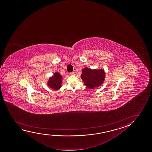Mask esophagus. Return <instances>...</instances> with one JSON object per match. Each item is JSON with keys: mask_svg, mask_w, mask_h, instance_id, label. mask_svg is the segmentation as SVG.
<instances>
[{"mask_svg": "<svg viewBox=\"0 0 152 152\" xmlns=\"http://www.w3.org/2000/svg\"><path fill=\"white\" fill-rule=\"evenodd\" d=\"M70 75H75V73L74 72H71V73H70Z\"/></svg>", "mask_w": 152, "mask_h": 152, "instance_id": "esophagus-1", "label": "esophagus"}]
</instances>
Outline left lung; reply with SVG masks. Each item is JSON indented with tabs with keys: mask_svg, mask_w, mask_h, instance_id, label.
Masks as SVG:
<instances>
[{
	"mask_svg": "<svg viewBox=\"0 0 152 152\" xmlns=\"http://www.w3.org/2000/svg\"><path fill=\"white\" fill-rule=\"evenodd\" d=\"M85 85L89 89H94L102 85L105 79V72L103 69H91L85 67L81 75Z\"/></svg>",
	"mask_w": 152,
	"mask_h": 152,
	"instance_id": "obj_1",
	"label": "left lung"
}]
</instances>
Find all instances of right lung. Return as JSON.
<instances>
[{"label": "right lung", "mask_w": 152, "mask_h": 152, "mask_svg": "<svg viewBox=\"0 0 152 152\" xmlns=\"http://www.w3.org/2000/svg\"><path fill=\"white\" fill-rule=\"evenodd\" d=\"M62 76L58 73H56L53 77L50 78V80L48 83V85L50 88L55 90H58L61 87Z\"/></svg>", "instance_id": "obj_1"}]
</instances>
